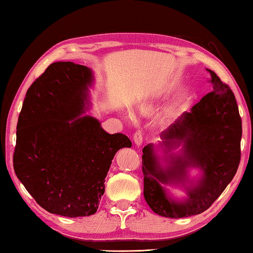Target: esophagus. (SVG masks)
Wrapping results in <instances>:
<instances>
[{
  "label": "esophagus",
  "instance_id": "obj_1",
  "mask_svg": "<svg viewBox=\"0 0 253 253\" xmlns=\"http://www.w3.org/2000/svg\"><path fill=\"white\" fill-rule=\"evenodd\" d=\"M133 141H134V144H136L137 147L141 146V144H143V134H141L140 131H136V132H134Z\"/></svg>",
  "mask_w": 253,
  "mask_h": 253
}]
</instances>
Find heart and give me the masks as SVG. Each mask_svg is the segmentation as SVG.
Here are the masks:
<instances>
[{"label": "heart", "instance_id": "1", "mask_svg": "<svg viewBox=\"0 0 253 253\" xmlns=\"http://www.w3.org/2000/svg\"><path fill=\"white\" fill-rule=\"evenodd\" d=\"M140 108L141 110H144V112H148V110H151V105L150 103H143ZM124 115L126 116V119H132V113H131L130 110H124Z\"/></svg>", "mask_w": 253, "mask_h": 253}]
</instances>
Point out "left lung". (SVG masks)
<instances>
[{
	"label": "left lung",
	"instance_id": "obj_1",
	"mask_svg": "<svg viewBox=\"0 0 253 253\" xmlns=\"http://www.w3.org/2000/svg\"><path fill=\"white\" fill-rule=\"evenodd\" d=\"M207 71L212 92L164 131L160 143L143 148L144 197L158 215L179 219L203 213L219 198L240 165L242 121L236 99L215 72ZM193 168L202 174L190 179ZM167 185L181 186L187 197L175 199Z\"/></svg>",
	"mask_w": 253,
	"mask_h": 253
}]
</instances>
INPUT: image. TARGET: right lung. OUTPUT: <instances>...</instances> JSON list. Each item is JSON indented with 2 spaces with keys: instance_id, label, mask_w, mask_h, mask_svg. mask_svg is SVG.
I'll return each mask as SVG.
<instances>
[{
  "instance_id": "obj_1",
  "label": "right lung",
  "mask_w": 253,
  "mask_h": 253,
  "mask_svg": "<svg viewBox=\"0 0 253 253\" xmlns=\"http://www.w3.org/2000/svg\"><path fill=\"white\" fill-rule=\"evenodd\" d=\"M91 69L55 62L27 89L17 123L13 169L39 205L68 217L96 212L105 178L126 134H109L91 106Z\"/></svg>"
}]
</instances>
